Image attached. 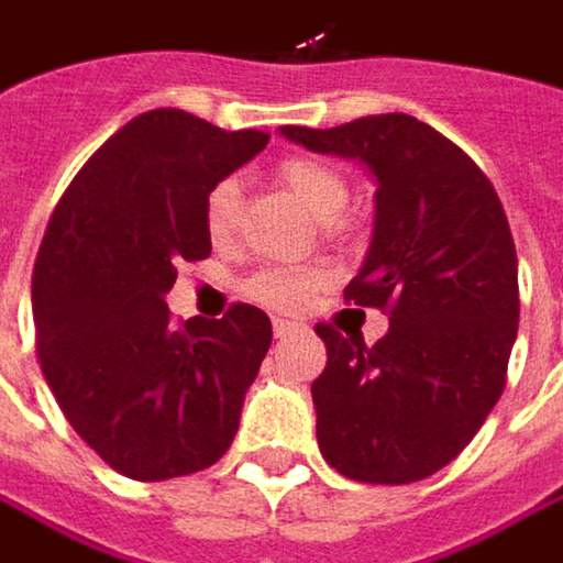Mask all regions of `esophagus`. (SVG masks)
I'll return each instance as SVG.
<instances>
[{"instance_id": "1", "label": "esophagus", "mask_w": 563, "mask_h": 563, "mask_svg": "<svg viewBox=\"0 0 563 563\" xmlns=\"http://www.w3.org/2000/svg\"><path fill=\"white\" fill-rule=\"evenodd\" d=\"M301 327L298 323H291V320H275V327H272V333H275V340H288V336H295Z\"/></svg>"}]
</instances>
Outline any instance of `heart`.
Masks as SVG:
<instances>
[{"mask_svg":"<svg viewBox=\"0 0 563 563\" xmlns=\"http://www.w3.org/2000/svg\"><path fill=\"white\" fill-rule=\"evenodd\" d=\"M278 185L301 205L303 211L313 221L333 223L342 221L345 208H349V181L342 179L340 173L313 156H291L278 166L275 173ZM240 221V188L233 179L218 181L208 198H205V227L211 233L214 243H227L236 230ZM320 275L317 272H301V268H265L260 275L250 278L246 291L250 298H256L265 307L275 310H298L310 291L317 288Z\"/></svg>","mask_w":563,"mask_h":563,"instance_id":"heart-1","label":"heart"}]
</instances>
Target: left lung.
<instances>
[{
  "instance_id": "obj_1",
  "label": "left lung",
  "mask_w": 563,
  "mask_h": 563,
  "mask_svg": "<svg viewBox=\"0 0 563 563\" xmlns=\"http://www.w3.org/2000/svg\"><path fill=\"white\" fill-rule=\"evenodd\" d=\"M285 141L355 159L375 179V227L345 301L382 307L372 349L320 323L310 384L320 455L362 484H413L477 435L506 387L519 262L500 198L474 159L410 114H368Z\"/></svg>"
}]
</instances>
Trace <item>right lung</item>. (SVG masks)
Returning a JSON list of instances; mask_svg holds the SVG:
<instances>
[{"mask_svg": "<svg viewBox=\"0 0 563 563\" xmlns=\"http://www.w3.org/2000/svg\"><path fill=\"white\" fill-rule=\"evenodd\" d=\"M156 108L101 143L63 191L31 278L37 355L63 417L134 481L195 474L230 449L272 320L233 303L223 320L169 323L176 262L208 260L205 198L265 150Z\"/></svg>", "mask_w": 563, "mask_h": 563, "instance_id": "add662e5", "label": "right lung"}]
</instances>
